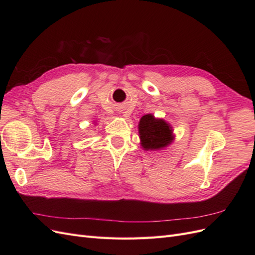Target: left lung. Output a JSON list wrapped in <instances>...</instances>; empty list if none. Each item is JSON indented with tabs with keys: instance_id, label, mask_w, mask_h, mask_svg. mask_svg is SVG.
I'll list each match as a JSON object with an SVG mask.
<instances>
[{
	"instance_id": "8db88e82",
	"label": "left lung",
	"mask_w": 255,
	"mask_h": 255,
	"mask_svg": "<svg viewBox=\"0 0 255 255\" xmlns=\"http://www.w3.org/2000/svg\"><path fill=\"white\" fill-rule=\"evenodd\" d=\"M140 145L144 151L163 150L175 139L170 123L161 118H155L148 114L140 118L138 123Z\"/></svg>"
}]
</instances>
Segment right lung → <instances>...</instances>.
<instances>
[{"label": "right lung", "instance_id": "add662e5", "mask_svg": "<svg viewBox=\"0 0 255 255\" xmlns=\"http://www.w3.org/2000/svg\"><path fill=\"white\" fill-rule=\"evenodd\" d=\"M94 123H95V125H96V122H94Z\"/></svg>", "mask_w": 255, "mask_h": 255}]
</instances>
